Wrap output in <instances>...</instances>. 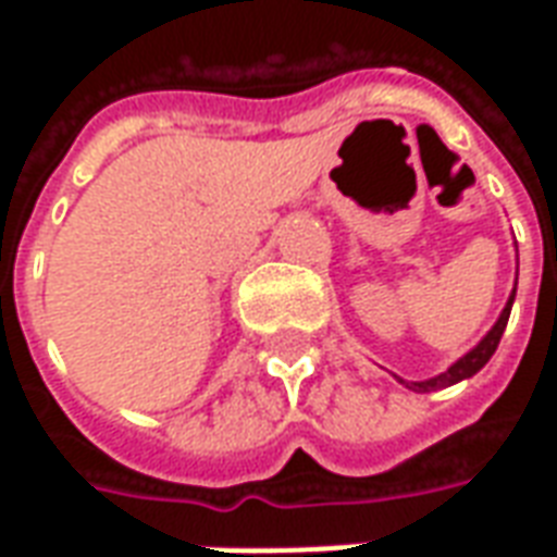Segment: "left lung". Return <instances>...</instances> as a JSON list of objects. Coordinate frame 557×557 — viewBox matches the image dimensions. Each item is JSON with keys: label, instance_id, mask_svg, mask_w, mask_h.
I'll return each instance as SVG.
<instances>
[{"label": "left lung", "instance_id": "1", "mask_svg": "<svg viewBox=\"0 0 557 557\" xmlns=\"http://www.w3.org/2000/svg\"><path fill=\"white\" fill-rule=\"evenodd\" d=\"M516 271H519V265H516ZM513 298H516V286H513V292H510L507 304H504L502 315H498V319H495V325L486 331V337L480 339L474 349H468L466 355L459 358V361L450 363L444 373L432 375V379H423V382H406V379H399V382L409 387V391H414V394H430V391H442V387H450V385H456V382H462V379H471L474 373H480V370L490 363L492 355H495L498 343H502V334H504V327H507V319H510Z\"/></svg>", "mask_w": 557, "mask_h": 557}]
</instances>
